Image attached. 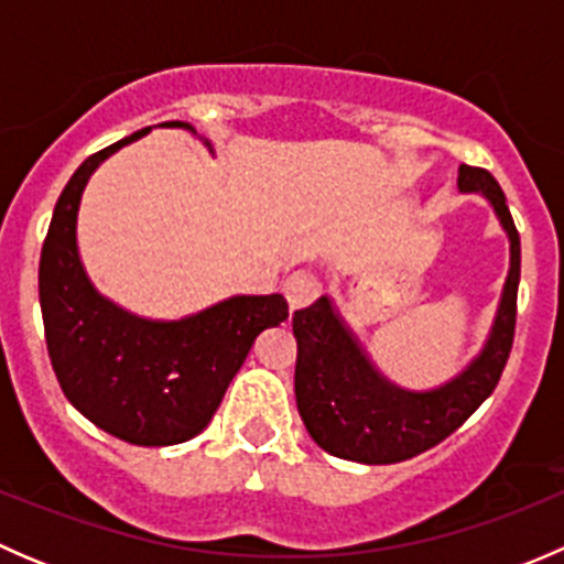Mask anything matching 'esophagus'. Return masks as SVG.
I'll use <instances>...</instances> for the list:
<instances>
[{
    "label": "esophagus",
    "mask_w": 564,
    "mask_h": 564,
    "mask_svg": "<svg viewBox=\"0 0 564 564\" xmlns=\"http://www.w3.org/2000/svg\"><path fill=\"white\" fill-rule=\"evenodd\" d=\"M318 292H322V283H318V278L311 270H297L283 281V294H286L292 311H300L308 303H314Z\"/></svg>",
    "instance_id": "34e87169"
}]
</instances>
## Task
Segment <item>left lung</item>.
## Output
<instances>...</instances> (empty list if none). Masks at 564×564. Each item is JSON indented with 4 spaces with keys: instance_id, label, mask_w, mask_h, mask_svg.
<instances>
[{
    "instance_id": "1",
    "label": "left lung",
    "mask_w": 564,
    "mask_h": 564,
    "mask_svg": "<svg viewBox=\"0 0 564 564\" xmlns=\"http://www.w3.org/2000/svg\"><path fill=\"white\" fill-rule=\"evenodd\" d=\"M458 187L482 193L510 237V272L491 338L460 377L440 390L406 392L371 366L327 297H318L311 308L294 311V395L300 417L316 445L333 456L360 464H395L431 451L471 417L508 366L521 278L519 229L491 172L460 163Z\"/></svg>"
}]
</instances>
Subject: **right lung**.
Wrapping results in <instances>:
<instances>
[{"mask_svg":"<svg viewBox=\"0 0 564 564\" xmlns=\"http://www.w3.org/2000/svg\"><path fill=\"white\" fill-rule=\"evenodd\" d=\"M187 128V122H163ZM150 128L89 155L62 191L40 253L45 346L67 401L130 445L193 440L213 420L256 335L289 318L283 294L231 297L180 322H147L100 297L76 248V215L89 174Z\"/></svg>","mask_w":564,"mask_h":564,"instance_id":"obj_1","label":"right lung"}]
</instances>
